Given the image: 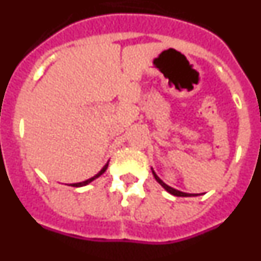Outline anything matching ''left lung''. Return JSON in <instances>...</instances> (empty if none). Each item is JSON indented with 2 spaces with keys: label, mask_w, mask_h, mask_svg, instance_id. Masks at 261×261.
Wrapping results in <instances>:
<instances>
[{
  "label": "left lung",
  "mask_w": 261,
  "mask_h": 261,
  "mask_svg": "<svg viewBox=\"0 0 261 261\" xmlns=\"http://www.w3.org/2000/svg\"><path fill=\"white\" fill-rule=\"evenodd\" d=\"M153 175H154V177H155V180L158 181V183L161 184V186H162L163 188H165V190L167 191V192L171 193V195H174V196H179V197H188V196H197V195H193V193H186V192H181V191H177V190H175V188H172V187L167 186V184H166L165 181H163L162 179H161V177H159L158 175L155 174V172H154V170H153Z\"/></svg>",
  "instance_id": "1"
}]
</instances>
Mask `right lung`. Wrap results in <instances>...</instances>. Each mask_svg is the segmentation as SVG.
<instances>
[{
  "mask_svg": "<svg viewBox=\"0 0 261 261\" xmlns=\"http://www.w3.org/2000/svg\"><path fill=\"white\" fill-rule=\"evenodd\" d=\"M107 167H108V163H106V165H105V167H103L102 170H100V171L98 172V174H96V175H94L93 177H90V179H87V180H85V181H81V183H74V184H70V186H73V187H84V186H86V184H89V183H91V181H93V180H95L96 177H99V176H100V175H102L103 172H105L106 170H107Z\"/></svg>",
  "mask_w": 261,
  "mask_h": 261,
  "instance_id": "1",
  "label": "right lung"
}]
</instances>
